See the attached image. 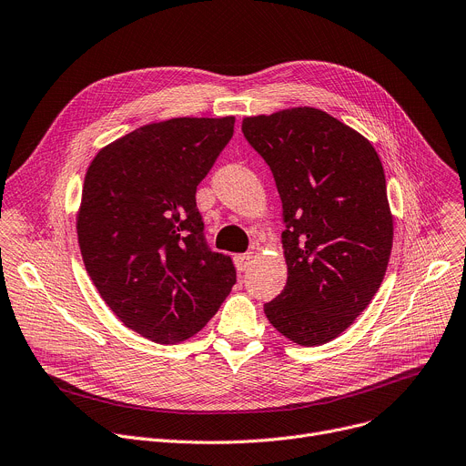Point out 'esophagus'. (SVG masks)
I'll return each instance as SVG.
<instances>
[{
  "label": "esophagus",
  "mask_w": 466,
  "mask_h": 466,
  "mask_svg": "<svg viewBox=\"0 0 466 466\" xmlns=\"http://www.w3.org/2000/svg\"><path fill=\"white\" fill-rule=\"evenodd\" d=\"M252 258H255V257H252V252H243V255H236L234 264H236L238 271H247L252 264Z\"/></svg>",
  "instance_id": "34e87169"
}]
</instances>
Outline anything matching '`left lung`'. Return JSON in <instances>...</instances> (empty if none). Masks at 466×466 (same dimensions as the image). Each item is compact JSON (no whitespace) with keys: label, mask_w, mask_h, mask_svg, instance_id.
I'll return each mask as SVG.
<instances>
[{"label":"left lung","mask_w":466,"mask_h":466,"mask_svg":"<svg viewBox=\"0 0 466 466\" xmlns=\"http://www.w3.org/2000/svg\"><path fill=\"white\" fill-rule=\"evenodd\" d=\"M241 132L271 168L286 227L288 280L264 312L295 344H327L385 279L394 228L383 165L370 141L314 107L247 116Z\"/></svg>","instance_id":"8db88e82"}]
</instances>
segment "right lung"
<instances>
[{"instance_id":"add662e5","label":"right lung","mask_w":466,"mask_h":466,"mask_svg":"<svg viewBox=\"0 0 466 466\" xmlns=\"http://www.w3.org/2000/svg\"><path fill=\"white\" fill-rule=\"evenodd\" d=\"M234 116L148 124L96 154L77 216L83 264L115 316L157 344L198 332L236 284L211 250L197 186L234 136Z\"/></svg>"}]
</instances>
